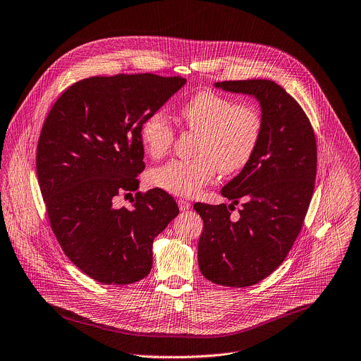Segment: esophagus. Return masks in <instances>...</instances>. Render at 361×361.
<instances>
[{
  "label": "esophagus",
  "instance_id": "34e87169",
  "mask_svg": "<svg viewBox=\"0 0 361 361\" xmlns=\"http://www.w3.org/2000/svg\"><path fill=\"white\" fill-rule=\"evenodd\" d=\"M178 207L181 212H187L191 207V204L187 200H178Z\"/></svg>",
  "mask_w": 361,
  "mask_h": 361
}]
</instances>
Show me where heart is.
I'll list each match as a JSON object with an SVG mask.
<instances>
[{
	"label": "heart",
	"instance_id": "heart-1",
	"mask_svg": "<svg viewBox=\"0 0 361 361\" xmlns=\"http://www.w3.org/2000/svg\"><path fill=\"white\" fill-rule=\"evenodd\" d=\"M185 127L198 133L194 159L171 160L148 173V183L178 197H192L210 184L217 173L243 170L252 159L263 134V116L248 102H235L213 90L192 94L180 107ZM140 141L151 159L169 152L174 130L161 113L149 114L140 127Z\"/></svg>",
	"mask_w": 361,
	"mask_h": 361
}]
</instances>
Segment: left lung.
I'll return each instance as SVG.
<instances>
[{
  "mask_svg": "<svg viewBox=\"0 0 361 361\" xmlns=\"http://www.w3.org/2000/svg\"><path fill=\"white\" fill-rule=\"evenodd\" d=\"M223 91L254 97L263 134L250 163L221 188L231 204L195 202L204 228L198 241L201 274L226 287H248L270 276L294 244L310 205L317 144L297 101L271 80L216 82ZM245 198L240 219L229 210Z\"/></svg>",
  "mask_w": 361,
  "mask_h": 361,
  "instance_id": "8db88e82",
  "label": "left lung"
}]
</instances>
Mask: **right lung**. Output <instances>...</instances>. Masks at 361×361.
Instances as JSON below:
<instances>
[{
    "label": "right lung",
    "mask_w": 361,
    "mask_h": 361,
    "mask_svg": "<svg viewBox=\"0 0 361 361\" xmlns=\"http://www.w3.org/2000/svg\"><path fill=\"white\" fill-rule=\"evenodd\" d=\"M185 82L156 74L91 77L71 85L42 126L37 174L51 228L68 259L98 283L144 279L154 237L178 214L160 188L137 192L131 209L113 201L140 185L142 121Z\"/></svg>",
    "instance_id": "obj_1"
}]
</instances>
